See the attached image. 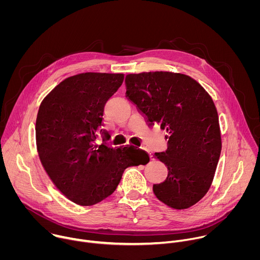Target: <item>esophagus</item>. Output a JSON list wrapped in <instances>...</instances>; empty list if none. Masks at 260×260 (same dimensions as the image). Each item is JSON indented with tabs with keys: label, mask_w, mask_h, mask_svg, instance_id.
Here are the masks:
<instances>
[{
	"label": "esophagus",
	"mask_w": 260,
	"mask_h": 260,
	"mask_svg": "<svg viewBox=\"0 0 260 260\" xmlns=\"http://www.w3.org/2000/svg\"><path fill=\"white\" fill-rule=\"evenodd\" d=\"M143 149H145V148H143ZM150 158H151V159H154V155L151 154V153H150Z\"/></svg>",
	"instance_id": "1"
}]
</instances>
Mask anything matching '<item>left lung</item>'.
<instances>
[{
    "mask_svg": "<svg viewBox=\"0 0 260 260\" xmlns=\"http://www.w3.org/2000/svg\"><path fill=\"white\" fill-rule=\"evenodd\" d=\"M125 83L127 98L148 121L168 133V149L154 154L167 166L168 177L153 185L154 194L173 209H188L208 192L221 153L219 117L211 95L180 73L127 74Z\"/></svg>",
    "mask_w": 260,
    "mask_h": 260,
    "instance_id": "1",
    "label": "left lung"
}]
</instances>
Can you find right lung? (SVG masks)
<instances>
[{"label": "right lung", "mask_w": 260, "mask_h": 260, "mask_svg": "<svg viewBox=\"0 0 260 260\" xmlns=\"http://www.w3.org/2000/svg\"><path fill=\"white\" fill-rule=\"evenodd\" d=\"M123 79L121 73H80L57 84L39 107L40 160L57 189L77 205L102 202L115 191L126 168L149 161L147 152L134 146L95 143L105 104Z\"/></svg>", "instance_id": "right-lung-1"}]
</instances>
